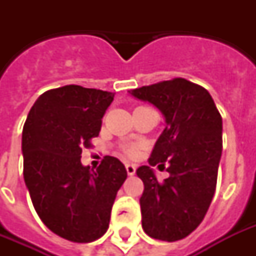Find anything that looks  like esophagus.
Wrapping results in <instances>:
<instances>
[{
  "mask_svg": "<svg viewBox=\"0 0 256 256\" xmlns=\"http://www.w3.org/2000/svg\"><path fill=\"white\" fill-rule=\"evenodd\" d=\"M126 171H128V175H134L136 171V166L132 164H126Z\"/></svg>",
  "mask_w": 256,
  "mask_h": 256,
  "instance_id": "34e87169",
  "label": "esophagus"
}]
</instances>
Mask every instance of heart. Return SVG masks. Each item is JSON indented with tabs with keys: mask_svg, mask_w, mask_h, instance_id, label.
<instances>
[{
	"mask_svg": "<svg viewBox=\"0 0 256 256\" xmlns=\"http://www.w3.org/2000/svg\"><path fill=\"white\" fill-rule=\"evenodd\" d=\"M124 150L128 156H136V154H138V146H136V144H128V146H126Z\"/></svg>",
	"mask_w": 256,
	"mask_h": 256,
	"instance_id": "1",
	"label": "heart"
}]
</instances>
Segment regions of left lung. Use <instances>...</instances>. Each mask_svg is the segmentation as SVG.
<instances>
[{
    "mask_svg": "<svg viewBox=\"0 0 256 256\" xmlns=\"http://www.w3.org/2000/svg\"><path fill=\"white\" fill-rule=\"evenodd\" d=\"M128 92L154 104L164 116L166 128L148 164L168 163L170 175L160 182L150 166L138 168L136 175L144 184L140 199L144 232L175 242L200 224L214 196L222 156V116L210 92L184 78Z\"/></svg>",
    "mask_w": 256,
    "mask_h": 256,
    "instance_id": "obj_1",
    "label": "left lung"
}]
</instances>
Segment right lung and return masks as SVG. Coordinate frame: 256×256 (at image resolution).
<instances>
[{
    "label": "right lung",
    "mask_w": 256,
    "mask_h": 256,
    "mask_svg": "<svg viewBox=\"0 0 256 256\" xmlns=\"http://www.w3.org/2000/svg\"><path fill=\"white\" fill-rule=\"evenodd\" d=\"M114 92L66 85L48 90L30 108L22 130L24 179L45 226L70 242L88 243L108 231L112 203L128 178L106 156L94 170L82 148L100 136Z\"/></svg>",
    "instance_id": "add662e5"
}]
</instances>
